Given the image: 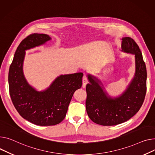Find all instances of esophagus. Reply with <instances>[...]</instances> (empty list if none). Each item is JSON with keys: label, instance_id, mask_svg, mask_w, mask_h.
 Masks as SVG:
<instances>
[{"label": "esophagus", "instance_id": "1", "mask_svg": "<svg viewBox=\"0 0 155 155\" xmlns=\"http://www.w3.org/2000/svg\"><path fill=\"white\" fill-rule=\"evenodd\" d=\"M88 83V80H87V77L86 75H84L83 78H82V87H83L84 88L85 87L86 85Z\"/></svg>", "mask_w": 155, "mask_h": 155}]
</instances>
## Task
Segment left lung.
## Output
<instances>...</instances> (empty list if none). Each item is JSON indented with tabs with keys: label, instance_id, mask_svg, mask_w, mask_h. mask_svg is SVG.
<instances>
[{
	"label": "left lung",
	"instance_id": "1",
	"mask_svg": "<svg viewBox=\"0 0 155 155\" xmlns=\"http://www.w3.org/2000/svg\"><path fill=\"white\" fill-rule=\"evenodd\" d=\"M121 51L135 55V72L126 90L116 97L108 95L97 77L88 74L86 109L89 118L97 124L113 126L125 122L139 111L147 91V73L141 51L130 37L121 38Z\"/></svg>",
	"mask_w": 155,
	"mask_h": 155
}]
</instances>
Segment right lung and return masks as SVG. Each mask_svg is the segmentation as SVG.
Instances as JSON below:
<instances>
[{
  "label": "right lung",
  "instance_id": "right-lung-1",
  "mask_svg": "<svg viewBox=\"0 0 155 155\" xmlns=\"http://www.w3.org/2000/svg\"><path fill=\"white\" fill-rule=\"evenodd\" d=\"M51 37L47 34L27 36L18 46L8 72L9 92L20 116L39 126L60 123L66 115L74 92L82 85L83 73L60 75L43 91H37L27 81L23 71L25 50L44 45Z\"/></svg>",
  "mask_w": 155,
  "mask_h": 155
}]
</instances>
